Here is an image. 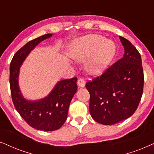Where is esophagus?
Returning a JSON list of instances; mask_svg holds the SVG:
<instances>
[{
  "mask_svg": "<svg viewBox=\"0 0 154 154\" xmlns=\"http://www.w3.org/2000/svg\"><path fill=\"white\" fill-rule=\"evenodd\" d=\"M77 85H78L79 87H81V88L85 87V79H82V78L79 79V80L77 81Z\"/></svg>",
  "mask_w": 154,
  "mask_h": 154,
  "instance_id": "obj_1",
  "label": "esophagus"
}]
</instances>
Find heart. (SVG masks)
<instances>
[{"instance_id":"1","label":"heart","mask_w":154,"mask_h":154,"mask_svg":"<svg viewBox=\"0 0 154 154\" xmlns=\"http://www.w3.org/2000/svg\"><path fill=\"white\" fill-rule=\"evenodd\" d=\"M116 54L113 42L98 34H89L77 38L72 42L71 56L75 61L84 63L88 60L87 69L95 75L106 70Z\"/></svg>"}]
</instances>
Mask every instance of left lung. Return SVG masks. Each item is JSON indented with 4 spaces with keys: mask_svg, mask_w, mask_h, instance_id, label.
<instances>
[{
    "mask_svg": "<svg viewBox=\"0 0 154 154\" xmlns=\"http://www.w3.org/2000/svg\"><path fill=\"white\" fill-rule=\"evenodd\" d=\"M125 53L102 75L86 84L90 94L89 112L95 121L114 125L132 116L144 88L140 53L128 39L119 36Z\"/></svg>",
    "mask_w": 154,
    "mask_h": 154,
    "instance_id": "left-lung-1",
    "label": "left lung"
}]
</instances>
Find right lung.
Returning <instances> with one entry per match:
<instances>
[{
    "label": "right lung",
    "instance_id": "obj_1",
    "mask_svg": "<svg viewBox=\"0 0 154 154\" xmlns=\"http://www.w3.org/2000/svg\"><path fill=\"white\" fill-rule=\"evenodd\" d=\"M46 34L29 42L14 55L10 65V86L12 99L17 112L26 123L42 131H54L66 120L69 103L77 90V77L58 82L51 93L44 98L29 101L19 87L20 67L37 45L52 36Z\"/></svg>",
    "mask_w": 154,
    "mask_h": 154
}]
</instances>
